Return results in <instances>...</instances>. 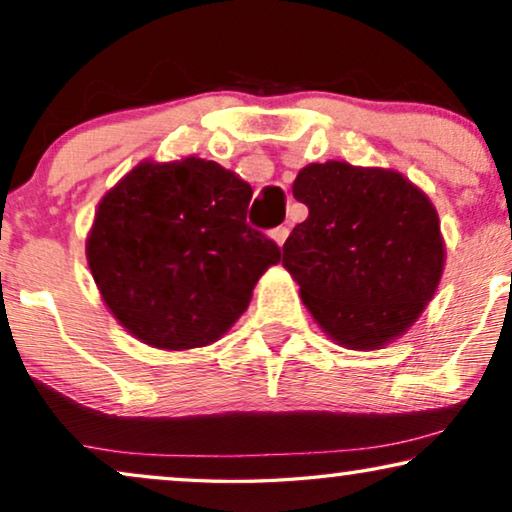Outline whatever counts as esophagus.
<instances>
[{"label": "esophagus", "instance_id": "34e87169", "mask_svg": "<svg viewBox=\"0 0 512 512\" xmlns=\"http://www.w3.org/2000/svg\"><path fill=\"white\" fill-rule=\"evenodd\" d=\"M270 237L279 244V247H282V244L286 242V237H289V228H286V226H279V228L272 230Z\"/></svg>", "mask_w": 512, "mask_h": 512}]
</instances>
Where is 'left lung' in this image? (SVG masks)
<instances>
[{
	"instance_id": "8db88e82",
	"label": "left lung",
	"mask_w": 512,
	"mask_h": 512,
	"mask_svg": "<svg viewBox=\"0 0 512 512\" xmlns=\"http://www.w3.org/2000/svg\"><path fill=\"white\" fill-rule=\"evenodd\" d=\"M293 198L310 214L284 242L282 265L321 331L359 352L394 342L445 270L429 195L396 170L326 160L298 172Z\"/></svg>"
}]
</instances>
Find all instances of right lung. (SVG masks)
Masks as SVG:
<instances>
[{
	"label": "right lung",
	"mask_w": 512,
	"mask_h": 512,
	"mask_svg": "<svg viewBox=\"0 0 512 512\" xmlns=\"http://www.w3.org/2000/svg\"><path fill=\"white\" fill-rule=\"evenodd\" d=\"M251 186L214 160H142L102 195L86 237L97 291L130 335L167 352L223 338L279 247L247 226Z\"/></svg>",
	"instance_id": "obj_1"
}]
</instances>
